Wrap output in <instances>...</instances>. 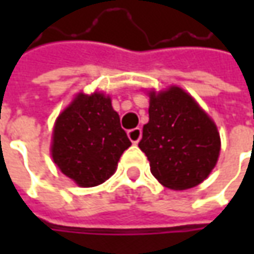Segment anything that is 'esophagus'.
Returning a JSON list of instances; mask_svg holds the SVG:
<instances>
[{"mask_svg":"<svg viewBox=\"0 0 254 254\" xmlns=\"http://www.w3.org/2000/svg\"><path fill=\"white\" fill-rule=\"evenodd\" d=\"M141 128H132V130H130V131L127 132V135H128V138H130V141L132 142V144H137V142L141 140Z\"/></svg>","mask_w":254,"mask_h":254,"instance_id":"obj_1","label":"esophagus"}]
</instances>
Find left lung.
<instances>
[{
	"mask_svg": "<svg viewBox=\"0 0 254 254\" xmlns=\"http://www.w3.org/2000/svg\"><path fill=\"white\" fill-rule=\"evenodd\" d=\"M150 120L138 147L151 174L165 188L184 190L202 184L219 160L216 123L180 86L148 90Z\"/></svg>",
	"mask_w": 254,
	"mask_h": 254,
	"instance_id": "8db88e82",
	"label": "left lung"
}]
</instances>
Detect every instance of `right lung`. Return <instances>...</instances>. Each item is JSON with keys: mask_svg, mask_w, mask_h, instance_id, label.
Listing matches in <instances>:
<instances>
[{"mask_svg": "<svg viewBox=\"0 0 254 254\" xmlns=\"http://www.w3.org/2000/svg\"><path fill=\"white\" fill-rule=\"evenodd\" d=\"M130 145L110 94L79 92L55 120L51 155L64 175L90 188L112 177Z\"/></svg>", "mask_w": 254, "mask_h": 254, "instance_id": "add662e5", "label": "right lung"}]
</instances>
